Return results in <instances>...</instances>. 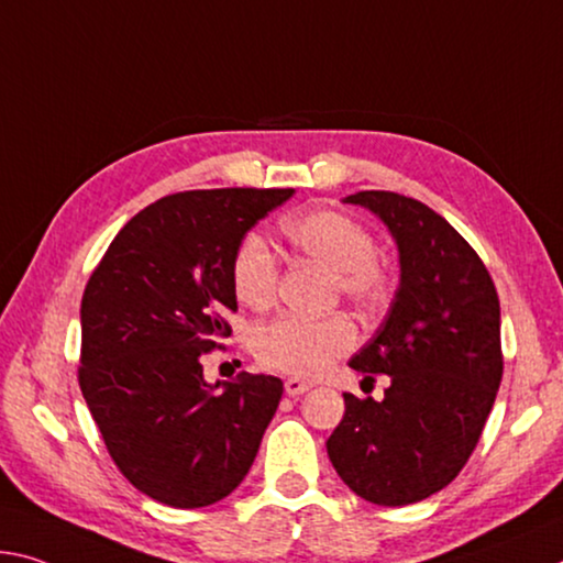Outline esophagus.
<instances>
[{"label":"esophagus","mask_w":563,"mask_h":563,"mask_svg":"<svg viewBox=\"0 0 563 563\" xmlns=\"http://www.w3.org/2000/svg\"><path fill=\"white\" fill-rule=\"evenodd\" d=\"M310 388H313V383H308V380H300V378H288V380H285V394L292 396V398L302 396Z\"/></svg>","instance_id":"1"}]
</instances>
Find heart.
I'll return each mask as SVG.
<instances>
[{
  "mask_svg": "<svg viewBox=\"0 0 563 563\" xmlns=\"http://www.w3.org/2000/svg\"><path fill=\"white\" fill-rule=\"evenodd\" d=\"M283 230L300 253L335 273L343 298L361 308H376L388 298L390 275L373 257L376 240L363 222L338 210H310L285 220ZM230 280L238 300L250 308H267L275 300L280 263L261 233H247L238 243L230 261ZM355 338V325L345 316H278L257 328L255 353L267 368L313 378L351 351Z\"/></svg>",
  "mask_w": 563,
  "mask_h": 563,
  "instance_id": "obj_1",
  "label": "heart"
}]
</instances>
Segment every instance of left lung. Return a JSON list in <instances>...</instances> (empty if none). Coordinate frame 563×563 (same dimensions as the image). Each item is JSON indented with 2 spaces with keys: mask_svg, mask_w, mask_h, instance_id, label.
Instances as JSON below:
<instances>
[{
  "mask_svg": "<svg viewBox=\"0 0 563 563\" xmlns=\"http://www.w3.org/2000/svg\"><path fill=\"white\" fill-rule=\"evenodd\" d=\"M343 202L378 216L398 245L400 285L351 368L386 373L383 400L343 394L328 456L345 486L378 506H408L466 466L504 376L501 308L476 250L428 205L388 190Z\"/></svg>",
  "mask_w": 563,
  "mask_h": 563,
  "instance_id": "left-lung-1",
  "label": "left lung"
}]
</instances>
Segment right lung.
Here are the masks:
<instances>
[{"mask_svg": "<svg viewBox=\"0 0 563 563\" xmlns=\"http://www.w3.org/2000/svg\"><path fill=\"white\" fill-rule=\"evenodd\" d=\"M285 190H187L147 205L107 247L82 296L79 388L107 451L142 494L200 508L240 486L283 396L275 376H202L230 335V261Z\"/></svg>", "mask_w": 563, "mask_h": 563, "instance_id": "obj_1", "label": "right lung"}]
</instances>
